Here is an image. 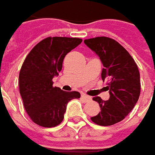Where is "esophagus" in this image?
Listing matches in <instances>:
<instances>
[{
  "mask_svg": "<svg viewBox=\"0 0 155 155\" xmlns=\"http://www.w3.org/2000/svg\"><path fill=\"white\" fill-rule=\"evenodd\" d=\"M81 97L84 99V101L86 102H88V101H92V98L90 96H88V95H86L85 94H82V95H81Z\"/></svg>",
  "mask_w": 155,
  "mask_h": 155,
  "instance_id": "34e87169",
  "label": "esophagus"
}]
</instances>
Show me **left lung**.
Listing matches in <instances>:
<instances>
[{
	"instance_id": "obj_1",
	"label": "left lung",
	"mask_w": 155,
	"mask_h": 155,
	"mask_svg": "<svg viewBox=\"0 0 155 155\" xmlns=\"http://www.w3.org/2000/svg\"><path fill=\"white\" fill-rule=\"evenodd\" d=\"M84 43L100 57L104 68L101 79L107 81L110 97L97 101L101 112L91 117L100 126H112L121 121L134 107L140 93L138 67L129 53L114 39L105 36L87 39Z\"/></svg>"
}]
</instances>
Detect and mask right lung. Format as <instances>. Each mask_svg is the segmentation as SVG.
Masks as SVG:
<instances>
[{"label":"right lung","mask_w":155,"mask_h":155,"mask_svg":"<svg viewBox=\"0 0 155 155\" xmlns=\"http://www.w3.org/2000/svg\"><path fill=\"white\" fill-rule=\"evenodd\" d=\"M80 38L48 37L36 44L24 61L19 74V88L28 116L44 127L59 125L68 101L81 97L53 86V78L62 68L64 57L81 43Z\"/></svg>","instance_id":"obj_1"}]
</instances>
